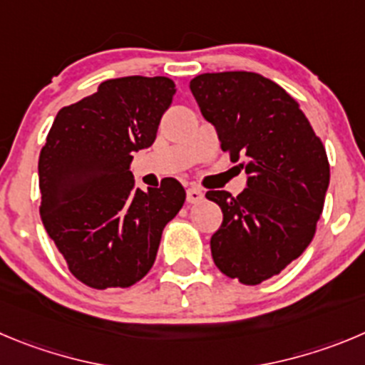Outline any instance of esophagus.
I'll list each match as a JSON object with an SVG mask.
<instances>
[{"label": "esophagus", "instance_id": "esophagus-1", "mask_svg": "<svg viewBox=\"0 0 365 365\" xmlns=\"http://www.w3.org/2000/svg\"><path fill=\"white\" fill-rule=\"evenodd\" d=\"M203 190L198 189V187H189L187 189V203H190V205H194V203H200L203 200Z\"/></svg>", "mask_w": 365, "mask_h": 365}]
</instances>
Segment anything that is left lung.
<instances>
[{"instance_id":"1","label":"left lung","mask_w":365,"mask_h":365,"mask_svg":"<svg viewBox=\"0 0 365 365\" xmlns=\"http://www.w3.org/2000/svg\"><path fill=\"white\" fill-rule=\"evenodd\" d=\"M221 149L248 175L234 198L209 190L223 223L210 237L216 267L248 286L281 274L312 243L324 209L329 162L299 102L252 71L202 73L190 81Z\"/></svg>"}]
</instances>
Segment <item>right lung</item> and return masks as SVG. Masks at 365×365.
<instances>
[{
	"mask_svg": "<svg viewBox=\"0 0 365 365\" xmlns=\"http://www.w3.org/2000/svg\"><path fill=\"white\" fill-rule=\"evenodd\" d=\"M175 93L167 77L104 81L57 113L41 149V221L68 270L95 290L140 281L185 202L178 180L144 192L129 171L133 153L155 142Z\"/></svg>",
	"mask_w": 365,
	"mask_h": 365,
	"instance_id": "add662e5",
	"label": "right lung"
}]
</instances>
